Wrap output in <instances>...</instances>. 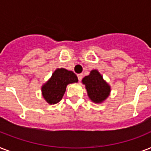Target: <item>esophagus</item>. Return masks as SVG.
<instances>
[{
  "instance_id": "34e87169",
  "label": "esophagus",
  "mask_w": 151,
  "mask_h": 151,
  "mask_svg": "<svg viewBox=\"0 0 151 151\" xmlns=\"http://www.w3.org/2000/svg\"><path fill=\"white\" fill-rule=\"evenodd\" d=\"M82 78H83L82 73H79V74H78V81H81Z\"/></svg>"
}]
</instances>
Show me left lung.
<instances>
[{"label": "left lung", "instance_id": "left-lung-1", "mask_svg": "<svg viewBox=\"0 0 151 151\" xmlns=\"http://www.w3.org/2000/svg\"><path fill=\"white\" fill-rule=\"evenodd\" d=\"M82 83L85 85L89 99L95 103H101L110 95V86L97 70H92L89 75L85 76Z\"/></svg>", "mask_w": 151, "mask_h": 151}]
</instances>
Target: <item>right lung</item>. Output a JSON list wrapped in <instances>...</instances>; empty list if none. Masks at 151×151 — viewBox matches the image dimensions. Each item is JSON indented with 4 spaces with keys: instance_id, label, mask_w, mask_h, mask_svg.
<instances>
[{
    "instance_id": "right-lung-1",
    "label": "right lung",
    "mask_w": 151,
    "mask_h": 151,
    "mask_svg": "<svg viewBox=\"0 0 151 151\" xmlns=\"http://www.w3.org/2000/svg\"><path fill=\"white\" fill-rule=\"evenodd\" d=\"M78 81V77L73 71L64 68L56 69L50 79L41 87L44 99L49 104L59 103L63 96L67 85Z\"/></svg>"
}]
</instances>
